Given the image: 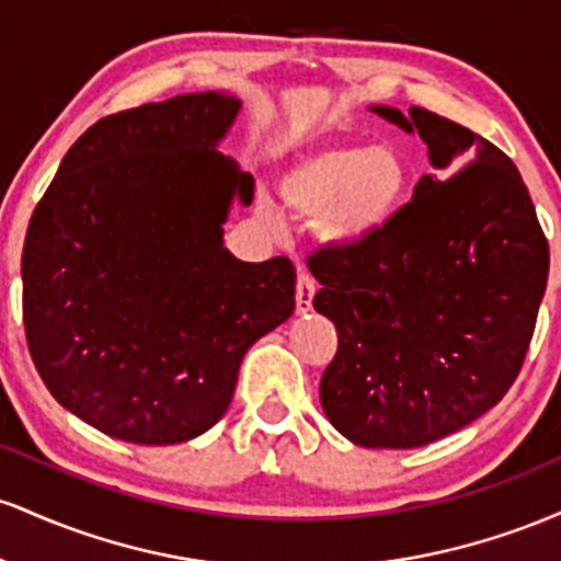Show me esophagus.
Returning <instances> with one entry per match:
<instances>
[{"mask_svg":"<svg viewBox=\"0 0 561 561\" xmlns=\"http://www.w3.org/2000/svg\"><path fill=\"white\" fill-rule=\"evenodd\" d=\"M313 295H317V282H313L311 274L300 272L298 282H295V308H298V313L311 311Z\"/></svg>","mask_w":561,"mask_h":561,"instance_id":"obj_1","label":"esophagus"}]
</instances>
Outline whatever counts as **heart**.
I'll return each instance as SVG.
<instances>
[{"mask_svg":"<svg viewBox=\"0 0 561 561\" xmlns=\"http://www.w3.org/2000/svg\"><path fill=\"white\" fill-rule=\"evenodd\" d=\"M411 186L401 147L337 141L302 152L279 182V195L298 218H319L324 240L358 244L390 227ZM266 218L272 210L263 208Z\"/></svg>","mask_w":561,"mask_h":561,"instance_id":"1","label":"heart"}]
</instances>
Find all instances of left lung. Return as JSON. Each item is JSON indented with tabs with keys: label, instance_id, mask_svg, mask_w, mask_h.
Masks as SVG:
<instances>
[{
	"label": "left lung",
	"instance_id": "obj_1",
	"mask_svg": "<svg viewBox=\"0 0 561 561\" xmlns=\"http://www.w3.org/2000/svg\"><path fill=\"white\" fill-rule=\"evenodd\" d=\"M420 134L433 173L390 227L324 248L313 308L337 330L327 420L366 448H420L493 409L523 369L549 242L517 165L443 115L371 107Z\"/></svg>",
	"mask_w": 561,
	"mask_h": 561
}]
</instances>
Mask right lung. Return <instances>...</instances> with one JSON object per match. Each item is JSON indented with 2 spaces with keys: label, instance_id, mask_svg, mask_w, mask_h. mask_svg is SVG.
<instances>
[{
  "label": "right lung",
  "instance_id": "add662e5",
  "mask_svg": "<svg viewBox=\"0 0 561 561\" xmlns=\"http://www.w3.org/2000/svg\"><path fill=\"white\" fill-rule=\"evenodd\" d=\"M242 102L179 94L96 121L62 158L23 244V324L55 401L141 446L227 414L242 356L295 311L285 255L224 248L250 173L216 145Z\"/></svg>",
  "mask_w": 561,
  "mask_h": 561
}]
</instances>
